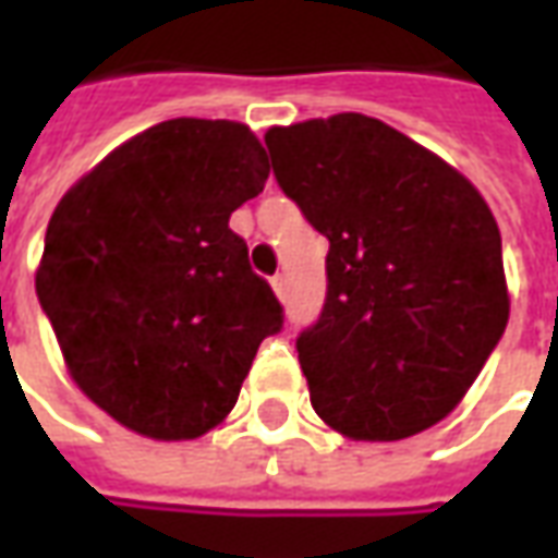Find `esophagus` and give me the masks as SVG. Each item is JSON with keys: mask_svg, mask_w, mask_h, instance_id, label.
I'll use <instances>...</instances> for the list:
<instances>
[{"mask_svg": "<svg viewBox=\"0 0 558 558\" xmlns=\"http://www.w3.org/2000/svg\"><path fill=\"white\" fill-rule=\"evenodd\" d=\"M271 287L278 292V299H287L290 287H287V278H283V275H275V278H271Z\"/></svg>", "mask_w": 558, "mask_h": 558, "instance_id": "esophagus-1", "label": "esophagus"}]
</instances>
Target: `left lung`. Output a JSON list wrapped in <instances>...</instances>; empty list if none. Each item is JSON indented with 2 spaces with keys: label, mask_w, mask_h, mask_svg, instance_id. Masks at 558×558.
Segmentation results:
<instances>
[{
  "label": "left lung",
  "mask_w": 558,
  "mask_h": 558,
  "mask_svg": "<svg viewBox=\"0 0 558 558\" xmlns=\"http://www.w3.org/2000/svg\"><path fill=\"white\" fill-rule=\"evenodd\" d=\"M280 191L328 239L326 302L295 338L316 415L391 442L454 410L508 323L502 235L442 158L362 113L266 134Z\"/></svg>",
  "instance_id": "1"
}]
</instances>
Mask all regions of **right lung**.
<instances>
[{
    "instance_id": "1",
    "label": "right lung",
    "mask_w": 558,
    "mask_h": 558,
    "mask_svg": "<svg viewBox=\"0 0 558 558\" xmlns=\"http://www.w3.org/2000/svg\"><path fill=\"white\" fill-rule=\"evenodd\" d=\"M239 122L170 119L56 206L35 292L86 398L151 439H194L235 407L283 307L230 215L266 187Z\"/></svg>"
}]
</instances>
